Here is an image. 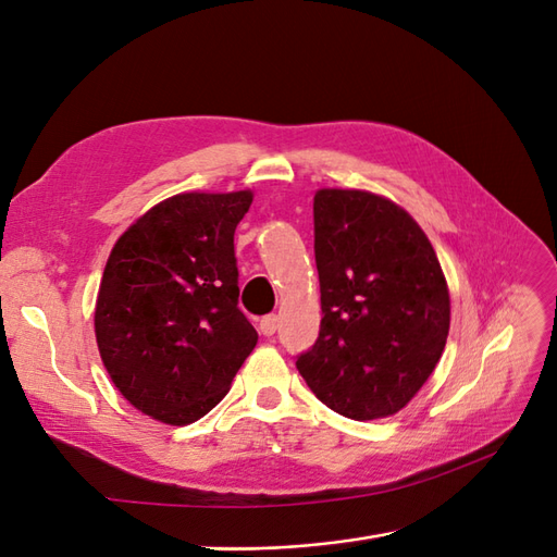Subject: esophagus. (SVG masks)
Masks as SVG:
<instances>
[{"instance_id":"34e87169","label":"esophagus","mask_w":557,"mask_h":557,"mask_svg":"<svg viewBox=\"0 0 557 557\" xmlns=\"http://www.w3.org/2000/svg\"><path fill=\"white\" fill-rule=\"evenodd\" d=\"M276 327H278V315L276 313H269V315H264L260 320V332L264 336H272L276 332Z\"/></svg>"}]
</instances>
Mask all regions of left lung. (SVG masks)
<instances>
[{
    "label": "left lung",
    "instance_id": "8db88e82",
    "mask_svg": "<svg viewBox=\"0 0 557 557\" xmlns=\"http://www.w3.org/2000/svg\"><path fill=\"white\" fill-rule=\"evenodd\" d=\"M320 332L297 356L313 395L352 420L407 407L440 362L450 327L436 252L395 201L364 190L313 197Z\"/></svg>",
    "mask_w": 557,
    "mask_h": 557
}]
</instances>
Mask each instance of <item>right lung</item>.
<instances>
[{"mask_svg": "<svg viewBox=\"0 0 557 557\" xmlns=\"http://www.w3.org/2000/svg\"><path fill=\"white\" fill-rule=\"evenodd\" d=\"M250 201V190L174 195L111 250L95 307L99 356L132 407L160 423L207 416L258 344L234 258Z\"/></svg>", "mask_w": 557, "mask_h": 557, "instance_id": "obj_1", "label": "right lung"}]
</instances>
